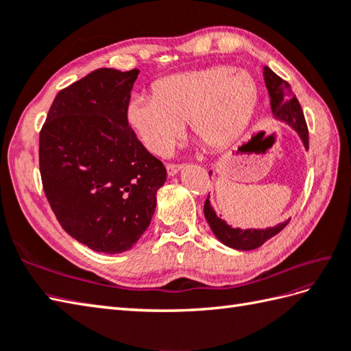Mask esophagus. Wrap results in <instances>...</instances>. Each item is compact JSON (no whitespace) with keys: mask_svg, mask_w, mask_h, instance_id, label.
Wrapping results in <instances>:
<instances>
[{"mask_svg":"<svg viewBox=\"0 0 351 351\" xmlns=\"http://www.w3.org/2000/svg\"><path fill=\"white\" fill-rule=\"evenodd\" d=\"M166 169H167V173L169 176H175L181 171V166H178V164H166Z\"/></svg>","mask_w":351,"mask_h":351,"instance_id":"34e87169","label":"esophagus"}]
</instances>
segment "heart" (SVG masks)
Here are the masks:
<instances>
[{"mask_svg": "<svg viewBox=\"0 0 351 351\" xmlns=\"http://www.w3.org/2000/svg\"><path fill=\"white\" fill-rule=\"evenodd\" d=\"M258 102L256 81L247 71L213 66L169 75L154 95H134L126 119L143 146L166 155L189 121L191 132L211 149H221L247 128Z\"/></svg>", "mask_w": 351, "mask_h": 351, "instance_id": "obj_1", "label": "heart"}]
</instances>
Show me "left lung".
I'll list each match as a JSON object with an SVG mask.
<instances>
[{
  "instance_id": "8db88e82",
  "label": "left lung",
  "mask_w": 351,
  "mask_h": 351,
  "mask_svg": "<svg viewBox=\"0 0 351 351\" xmlns=\"http://www.w3.org/2000/svg\"><path fill=\"white\" fill-rule=\"evenodd\" d=\"M263 69L265 87L268 90V95H270V107L273 117L276 121L288 125L291 130H294L297 136L300 137L304 149L308 151L309 134L299 101H297L295 95L291 90L287 81H283L280 77L276 75V73L270 68H267V66H264ZM204 214L215 238H217L221 244H225L228 247L235 250H253L261 247L265 241L270 240L276 234H279L291 220L288 219L285 221L278 223L276 226H270L265 229L232 228L229 226L225 220L220 219L217 213L214 211L210 195H208L205 200Z\"/></svg>"
}]
</instances>
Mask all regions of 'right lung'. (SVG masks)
Here are the masks:
<instances>
[{"mask_svg":"<svg viewBox=\"0 0 351 351\" xmlns=\"http://www.w3.org/2000/svg\"><path fill=\"white\" fill-rule=\"evenodd\" d=\"M137 77L138 69L90 72L57 93L40 131L43 190L58 223L108 255L140 240L167 180L126 119Z\"/></svg>","mask_w":351,"mask_h":351,"instance_id":"obj_1","label":"right lung"}]
</instances>
